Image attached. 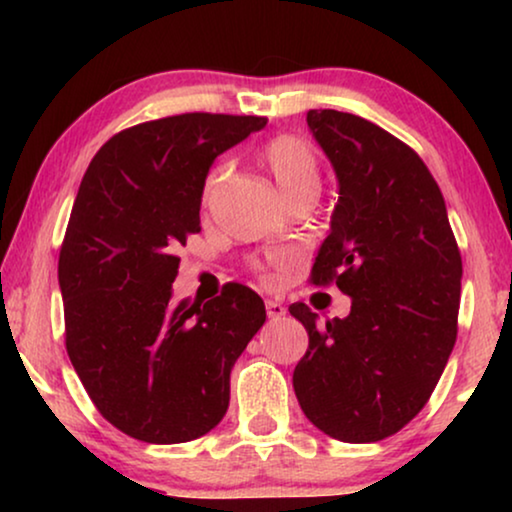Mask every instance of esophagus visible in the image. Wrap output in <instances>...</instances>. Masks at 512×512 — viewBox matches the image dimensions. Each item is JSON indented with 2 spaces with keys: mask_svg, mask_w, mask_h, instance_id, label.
Wrapping results in <instances>:
<instances>
[{
  "mask_svg": "<svg viewBox=\"0 0 512 512\" xmlns=\"http://www.w3.org/2000/svg\"><path fill=\"white\" fill-rule=\"evenodd\" d=\"M265 310H268L270 319H282L286 314V307L282 303H277V300H268V303H265Z\"/></svg>",
  "mask_w": 512,
  "mask_h": 512,
  "instance_id": "34e87169",
  "label": "esophagus"
}]
</instances>
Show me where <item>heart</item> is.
I'll list each match as a JSON object with an SVG mask.
<instances>
[{
  "label": "heart",
  "mask_w": 512,
  "mask_h": 512,
  "mask_svg": "<svg viewBox=\"0 0 512 512\" xmlns=\"http://www.w3.org/2000/svg\"><path fill=\"white\" fill-rule=\"evenodd\" d=\"M263 158L286 200H293L300 193H319V160L317 153L312 151V146L307 144L305 139L293 135L275 137L268 146H265ZM223 174H226V165L214 167V170L207 174L205 198H209V195L214 193V188L221 184ZM282 263L284 258H272L268 265H258V270L263 272L265 279H275V270Z\"/></svg>",
  "instance_id": "obj_1"
}]
</instances>
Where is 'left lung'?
<instances>
[{"label": "left lung", "instance_id": "1", "mask_svg": "<svg viewBox=\"0 0 512 512\" xmlns=\"http://www.w3.org/2000/svg\"><path fill=\"white\" fill-rule=\"evenodd\" d=\"M331 160L338 205L312 282L352 298L345 319L289 312L310 347L293 370L305 417L342 443L401 431L429 401L457 340L461 256L443 193L422 158L366 118L307 111Z\"/></svg>", "mask_w": 512, "mask_h": 512}]
</instances>
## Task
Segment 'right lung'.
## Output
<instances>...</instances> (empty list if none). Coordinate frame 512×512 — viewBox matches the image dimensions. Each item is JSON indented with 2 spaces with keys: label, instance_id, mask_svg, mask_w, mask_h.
Listing matches in <instances>:
<instances>
[{
  "label": "right lung",
  "instance_id": "add662e5",
  "mask_svg": "<svg viewBox=\"0 0 512 512\" xmlns=\"http://www.w3.org/2000/svg\"><path fill=\"white\" fill-rule=\"evenodd\" d=\"M268 118L181 114L118 132L95 153L60 249L69 361L102 417L156 445L221 422L230 370L265 321L256 291L172 303L179 244L200 233L209 167Z\"/></svg>",
  "mask_w": 512,
  "mask_h": 512
}]
</instances>
